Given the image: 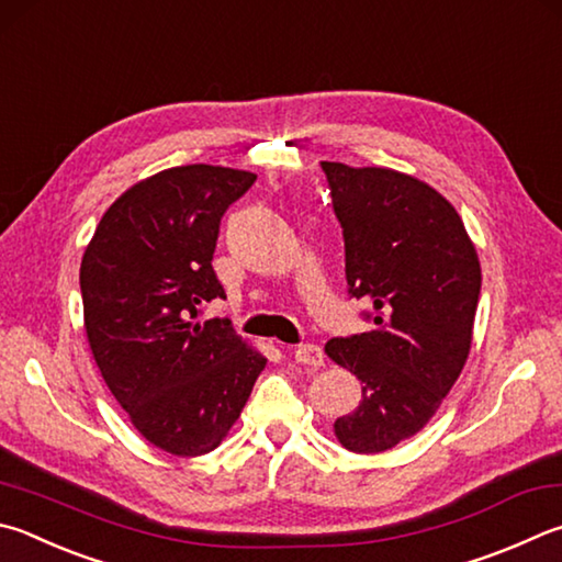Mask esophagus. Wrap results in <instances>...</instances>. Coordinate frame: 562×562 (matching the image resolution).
<instances>
[{"label": "esophagus", "mask_w": 562, "mask_h": 562, "mask_svg": "<svg viewBox=\"0 0 562 562\" xmlns=\"http://www.w3.org/2000/svg\"><path fill=\"white\" fill-rule=\"evenodd\" d=\"M294 361L304 366H324V351L314 344H302L294 349Z\"/></svg>", "instance_id": "1"}]
</instances>
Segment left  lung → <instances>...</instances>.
Returning a JSON list of instances; mask_svg holds the SVG:
<instances>
[{
  "instance_id": "left-lung-1",
  "label": "left lung",
  "mask_w": 562,
  "mask_h": 562,
  "mask_svg": "<svg viewBox=\"0 0 562 562\" xmlns=\"http://www.w3.org/2000/svg\"><path fill=\"white\" fill-rule=\"evenodd\" d=\"M344 228L349 294L371 304V331L324 351L361 381V403L334 423L346 450L385 452L430 423L472 349L482 290L476 248L430 183L385 167L322 161Z\"/></svg>"
}]
</instances>
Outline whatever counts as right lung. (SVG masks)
I'll return each instance as SVG.
<instances>
[{"label":"right lung","mask_w":562,"mask_h":562,"mask_svg":"<svg viewBox=\"0 0 562 562\" xmlns=\"http://www.w3.org/2000/svg\"><path fill=\"white\" fill-rule=\"evenodd\" d=\"M258 179L189 165L142 179L100 218L80 262L90 351L137 432L177 457L206 454L240 417L268 359L228 319L213 272L226 209Z\"/></svg>","instance_id":"add662e5"}]
</instances>
